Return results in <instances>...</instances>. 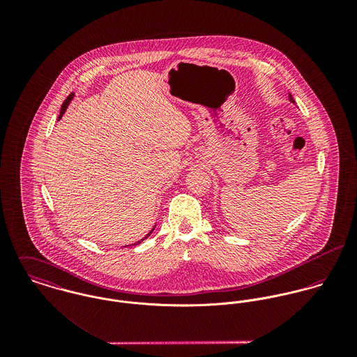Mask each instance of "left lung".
Segmentation results:
<instances>
[{"label":"left lung","mask_w":357,"mask_h":357,"mask_svg":"<svg viewBox=\"0 0 357 357\" xmlns=\"http://www.w3.org/2000/svg\"><path fill=\"white\" fill-rule=\"evenodd\" d=\"M289 100H290V102H293V104H296V100H294V99H293V96H291V93H289Z\"/></svg>","instance_id":"left-lung-1"}]
</instances>
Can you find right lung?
Masks as SVG:
<instances>
[{"mask_svg": "<svg viewBox=\"0 0 357 357\" xmlns=\"http://www.w3.org/2000/svg\"><path fill=\"white\" fill-rule=\"evenodd\" d=\"M73 99H74V93H70V95H68V98H67V99L64 100V102H63V105H61V109H60V115H59V118H57V119H60V118L63 116V114L66 112L67 107L70 105V102H71V100H73ZM155 225H156V224H155ZM155 225H153V229H151V231H150V232H149V234H147V235H146V236H144L143 239H140V241H137V242H135V243H132V245H129V246H135V245H139V243H142V242H143L144 239H147V238H149V236H150V235L153 234V229H155ZM125 248H126V246H125Z\"/></svg>", "mask_w": 357, "mask_h": 357, "instance_id": "right-lung-1", "label": "right lung"}]
</instances>
